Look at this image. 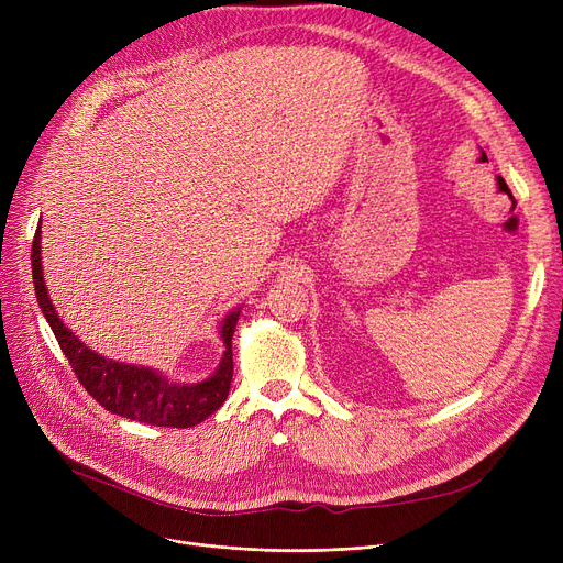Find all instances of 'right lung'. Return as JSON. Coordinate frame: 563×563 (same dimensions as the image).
Here are the masks:
<instances>
[{
	"label": "right lung",
	"mask_w": 563,
	"mask_h": 563,
	"mask_svg": "<svg viewBox=\"0 0 563 563\" xmlns=\"http://www.w3.org/2000/svg\"><path fill=\"white\" fill-rule=\"evenodd\" d=\"M41 223L32 244V274L38 306L49 323V329L68 358L75 376L79 378L86 393L100 406H104L113 416H123L153 427H173L187 429L200 424L210 418L214 410L225 401L232 380V333L240 319V310L230 312L221 323L223 358L217 372L200 383H173L162 376L157 369L136 367L128 363H118L100 356L88 349L79 338L58 319L43 278L41 262Z\"/></svg>",
	"instance_id": "right-lung-1"
}]
</instances>
